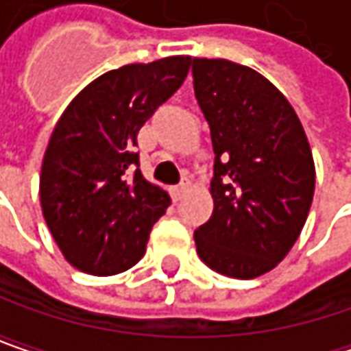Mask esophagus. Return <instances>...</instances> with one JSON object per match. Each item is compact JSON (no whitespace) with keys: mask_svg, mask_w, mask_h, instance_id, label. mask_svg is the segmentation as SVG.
I'll list each match as a JSON object with an SVG mask.
<instances>
[{"mask_svg":"<svg viewBox=\"0 0 351 351\" xmlns=\"http://www.w3.org/2000/svg\"><path fill=\"white\" fill-rule=\"evenodd\" d=\"M186 191H189V182H180L178 186H173L171 194H173V198H175V200H180V198L184 196V192Z\"/></svg>","mask_w":351,"mask_h":351,"instance_id":"34e87169","label":"esophagus"}]
</instances>
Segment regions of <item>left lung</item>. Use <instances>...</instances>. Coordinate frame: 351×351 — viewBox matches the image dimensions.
I'll return each mask as SVG.
<instances>
[{"mask_svg":"<svg viewBox=\"0 0 351 351\" xmlns=\"http://www.w3.org/2000/svg\"><path fill=\"white\" fill-rule=\"evenodd\" d=\"M194 94L210 125V220L196 252L226 277L255 279L291 252L308 218L314 159L289 99L257 70L226 58L192 60Z\"/></svg>","mask_w":351,"mask_h":351,"instance_id":"1","label":"left lung"}]
</instances>
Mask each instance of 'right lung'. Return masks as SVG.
I'll use <instances>...</instances> for the list:
<instances>
[{"label":"right lung","instance_id":"obj_1","mask_svg":"<svg viewBox=\"0 0 351 351\" xmlns=\"http://www.w3.org/2000/svg\"><path fill=\"white\" fill-rule=\"evenodd\" d=\"M191 56L125 64L66 106L43 157L38 196L64 259L88 275H117L145 253L171 196L141 175L137 133L184 82Z\"/></svg>","mask_w":351,"mask_h":351}]
</instances>
